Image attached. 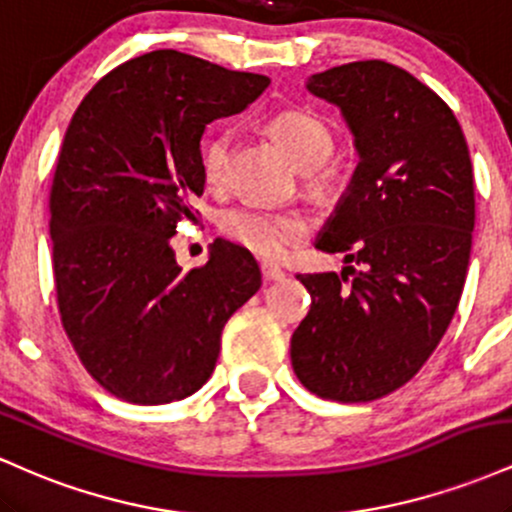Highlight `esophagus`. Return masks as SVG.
I'll list each match as a JSON object with an SVG mask.
<instances>
[{"instance_id":"1","label":"esophagus","mask_w":512,"mask_h":512,"mask_svg":"<svg viewBox=\"0 0 512 512\" xmlns=\"http://www.w3.org/2000/svg\"><path fill=\"white\" fill-rule=\"evenodd\" d=\"M260 269H262V279H264V281H279V279H284V272H281L279 267H274V264L262 262Z\"/></svg>"}]
</instances>
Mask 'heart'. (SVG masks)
<instances>
[{
    "instance_id": "heart-1",
    "label": "heart",
    "mask_w": 512,
    "mask_h": 512,
    "mask_svg": "<svg viewBox=\"0 0 512 512\" xmlns=\"http://www.w3.org/2000/svg\"><path fill=\"white\" fill-rule=\"evenodd\" d=\"M269 129L279 137V142L289 149L296 163L308 170L313 185L327 182L325 163L330 161L334 139L330 127L310 110L289 108L276 113L269 120ZM233 129H211L202 144V173L209 185L219 187L228 178V161H231ZM221 231L233 243L255 252L264 260H279L293 243L308 236V221L298 211H274L260 204H240L226 211L221 219Z\"/></svg>"
}]
</instances>
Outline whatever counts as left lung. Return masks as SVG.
I'll use <instances>...</instances> for the list:
<instances>
[{
	"mask_svg": "<svg viewBox=\"0 0 512 512\" xmlns=\"http://www.w3.org/2000/svg\"><path fill=\"white\" fill-rule=\"evenodd\" d=\"M342 110L358 166L315 248L344 255L342 274H298L308 315L291 366L310 392L373 402L409 383L448 330L474 231V173L448 103L383 60L308 79Z\"/></svg>",
	"mask_w": 512,
	"mask_h": 512,
	"instance_id": "1",
	"label": "left lung"
}]
</instances>
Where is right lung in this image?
I'll return each instance as SVG.
<instances>
[{
  "label": "right lung",
  "mask_w": 512,
  "mask_h": 512,
  "mask_svg": "<svg viewBox=\"0 0 512 512\" xmlns=\"http://www.w3.org/2000/svg\"><path fill=\"white\" fill-rule=\"evenodd\" d=\"M269 86L178 50L105 74L69 122L50 190L62 327L93 380L132 404L190 397L214 373L223 325L262 284L255 257L216 240L182 272L170 238L197 221L204 127Z\"/></svg>",
  "instance_id": "right-lung-1"
}]
</instances>
